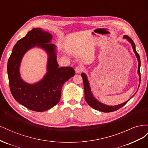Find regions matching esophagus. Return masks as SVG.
Returning a JSON list of instances; mask_svg holds the SVG:
<instances>
[{"label": "esophagus", "instance_id": "34e87169", "mask_svg": "<svg viewBox=\"0 0 148 148\" xmlns=\"http://www.w3.org/2000/svg\"><path fill=\"white\" fill-rule=\"evenodd\" d=\"M75 72L77 73H79L80 72H82V71H83V68L82 66H78L76 67V68L75 69Z\"/></svg>", "mask_w": 148, "mask_h": 148}]
</instances>
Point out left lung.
<instances>
[{
  "label": "left lung",
  "mask_w": 148,
  "mask_h": 148,
  "mask_svg": "<svg viewBox=\"0 0 148 148\" xmlns=\"http://www.w3.org/2000/svg\"><path fill=\"white\" fill-rule=\"evenodd\" d=\"M123 39H127V41H128L130 42L132 44V48L133 49V51L135 52V55L136 56V58L138 59V73L139 75V80H140V83H139V86L140 85V82H141V73H140V65H141V62H140V56L138 53V52L136 51V47H135V44L133 41V40L130 38L129 36L127 35H125ZM82 77L83 78V84H84V99L86 100V102L89 104V106H91L92 107L93 109H95L96 110H98L101 112H114L119 109L121 107L124 106L131 99V98L134 96H133L130 99L127 101L126 102H125L122 104L117 105V106H107L106 105L103 103L100 102L99 101H97L96 98L94 97L92 95V92L91 91V88L90 86H89V83L88 80L87 76L86 74H84V73H82Z\"/></svg>",
  "instance_id": "left-lung-1"
}]
</instances>
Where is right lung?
Masks as SVG:
<instances>
[{
	"instance_id": "1",
	"label": "right lung",
	"mask_w": 148,
	"mask_h": 148,
	"mask_svg": "<svg viewBox=\"0 0 148 148\" xmlns=\"http://www.w3.org/2000/svg\"><path fill=\"white\" fill-rule=\"evenodd\" d=\"M52 39V36L42 28H33L17 41L8 60L7 72L12 96L20 104L36 112H44L55 106L60 99L63 84L75 73L71 66L59 68L56 46L51 43ZM34 47L42 48L48 53L47 73L39 82L28 84L21 79L19 66L24 53Z\"/></svg>"
}]
</instances>
